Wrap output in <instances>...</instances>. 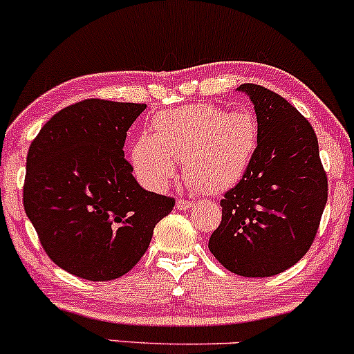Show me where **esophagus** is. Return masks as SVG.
<instances>
[{"mask_svg":"<svg viewBox=\"0 0 354 354\" xmlns=\"http://www.w3.org/2000/svg\"><path fill=\"white\" fill-rule=\"evenodd\" d=\"M191 206H193V201L186 200V198H180V200L176 201L178 209H188V208H191Z\"/></svg>","mask_w":354,"mask_h":354,"instance_id":"1","label":"esophagus"}]
</instances>
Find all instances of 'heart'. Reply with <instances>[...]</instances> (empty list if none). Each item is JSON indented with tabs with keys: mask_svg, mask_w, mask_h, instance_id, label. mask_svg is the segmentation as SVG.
<instances>
[{
	"mask_svg": "<svg viewBox=\"0 0 354 354\" xmlns=\"http://www.w3.org/2000/svg\"><path fill=\"white\" fill-rule=\"evenodd\" d=\"M256 138L258 123L251 113L189 104L153 118L151 135L145 133L131 146V163L146 185L161 189L176 173L174 160L183 161L191 188L213 194L243 176Z\"/></svg>",
	"mask_w": 354,
	"mask_h": 354,
	"instance_id": "heart-1",
	"label": "heart"
}]
</instances>
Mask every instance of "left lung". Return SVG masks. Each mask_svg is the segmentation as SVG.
Here are the masks:
<instances>
[{
	"label": "left lung",
	"mask_w": 354,
	"mask_h": 354,
	"mask_svg": "<svg viewBox=\"0 0 354 354\" xmlns=\"http://www.w3.org/2000/svg\"><path fill=\"white\" fill-rule=\"evenodd\" d=\"M254 104L258 145L243 178L221 200L208 248L231 273L266 278L308 253L328 201V178L310 121L265 86L238 88Z\"/></svg>",
	"instance_id": "obj_1"
}]
</instances>
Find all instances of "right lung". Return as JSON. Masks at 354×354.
<instances>
[{"label":"right lung","mask_w":354,"mask_h":354,"mask_svg":"<svg viewBox=\"0 0 354 354\" xmlns=\"http://www.w3.org/2000/svg\"><path fill=\"white\" fill-rule=\"evenodd\" d=\"M146 104L83 100L39 129L26 156L23 205L44 253L68 273L109 281L131 270L174 198L146 191L124 160Z\"/></svg>","instance_id":"right-lung-1"}]
</instances>
